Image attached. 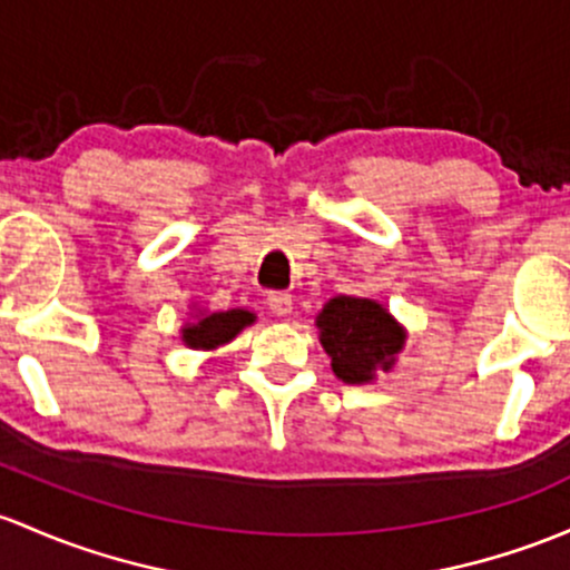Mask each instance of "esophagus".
Listing matches in <instances>:
<instances>
[{
    "mask_svg": "<svg viewBox=\"0 0 570 570\" xmlns=\"http://www.w3.org/2000/svg\"><path fill=\"white\" fill-rule=\"evenodd\" d=\"M267 305L275 316H289L292 314V295H286V292H269Z\"/></svg>",
    "mask_w": 570,
    "mask_h": 570,
    "instance_id": "34e87169",
    "label": "esophagus"
}]
</instances>
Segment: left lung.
Here are the masks:
<instances>
[{
    "mask_svg": "<svg viewBox=\"0 0 570 570\" xmlns=\"http://www.w3.org/2000/svg\"><path fill=\"white\" fill-rule=\"evenodd\" d=\"M316 327L333 374L346 385L374 382L376 371H391L406 341L391 311L368 297H333L316 316Z\"/></svg>",
    "mask_w": 570,
    "mask_h": 570,
    "instance_id": "left-lung-1",
    "label": "left lung"
}]
</instances>
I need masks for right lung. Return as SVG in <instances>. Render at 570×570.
Returning <instances> with one entry per match:
<instances>
[{"instance_id": "1", "label": "right lung", "mask_w": 570, "mask_h": 570, "mask_svg": "<svg viewBox=\"0 0 570 570\" xmlns=\"http://www.w3.org/2000/svg\"><path fill=\"white\" fill-rule=\"evenodd\" d=\"M254 322L256 316L245 308L199 314V320L188 322V325L183 327V341L190 350H218V346L229 344L243 327L254 325Z\"/></svg>"}]
</instances>
